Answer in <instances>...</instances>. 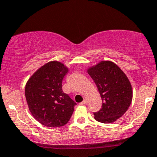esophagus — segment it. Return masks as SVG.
Listing matches in <instances>:
<instances>
[{"label":"esophagus","mask_w":157,"mask_h":157,"mask_svg":"<svg viewBox=\"0 0 157 157\" xmlns=\"http://www.w3.org/2000/svg\"><path fill=\"white\" fill-rule=\"evenodd\" d=\"M86 103H87V100H86V99H84L83 101H82V102H81L80 104H81V105H86Z\"/></svg>","instance_id":"34e87169"}]
</instances>
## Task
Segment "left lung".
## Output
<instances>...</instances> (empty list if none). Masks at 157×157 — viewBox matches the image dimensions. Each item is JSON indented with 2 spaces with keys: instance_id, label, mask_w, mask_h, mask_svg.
<instances>
[{
  "instance_id": "obj_1",
  "label": "left lung",
  "mask_w": 157,
  "mask_h": 157,
  "mask_svg": "<svg viewBox=\"0 0 157 157\" xmlns=\"http://www.w3.org/2000/svg\"><path fill=\"white\" fill-rule=\"evenodd\" d=\"M102 99L101 108L94 113L97 121L109 124L126 112L132 100V88L125 73L116 63L102 60L87 69Z\"/></svg>"
}]
</instances>
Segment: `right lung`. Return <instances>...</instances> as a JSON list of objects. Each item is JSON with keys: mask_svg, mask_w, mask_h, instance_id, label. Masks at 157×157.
<instances>
[{"mask_svg": "<svg viewBox=\"0 0 157 157\" xmlns=\"http://www.w3.org/2000/svg\"><path fill=\"white\" fill-rule=\"evenodd\" d=\"M69 68L53 60L37 69L26 82L25 94L32 116L49 127L64 126L77 105L62 90V81Z\"/></svg>", "mask_w": 157, "mask_h": 157, "instance_id": "right-lung-1", "label": "right lung"}]
</instances>
